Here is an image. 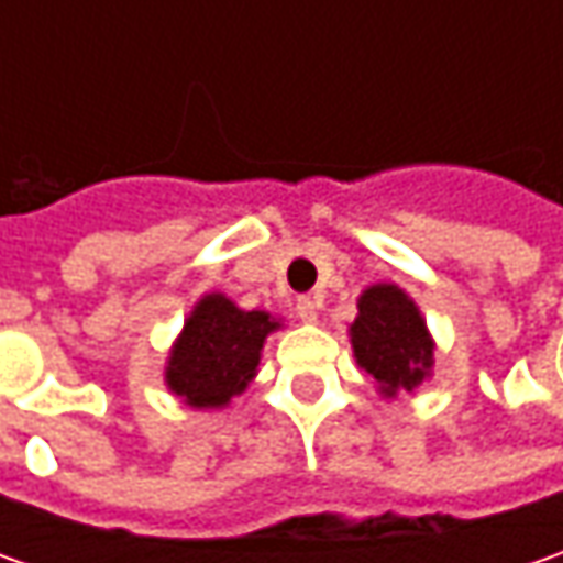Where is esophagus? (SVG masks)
Returning a JSON list of instances; mask_svg holds the SVG:
<instances>
[{"label": "esophagus", "instance_id": "esophagus-1", "mask_svg": "<svg viewBox=\"0 0 563 563\" xmlns=\"http://www.w3.org/2000/svg\"><path fill=\"white\" fill-rule=\"evenodd\" d=\"M294 313H297L300 322H316V319H319V303L310 300V297H300L297 307H294Z\"/></svg>", "mask_w": 563, "mask_h": 563}]
</instances>
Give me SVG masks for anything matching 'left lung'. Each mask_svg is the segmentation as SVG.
<instances>
[{"label": "left lung", "instance_id": "1", "mask_svg": "<svg viewBox=\"0 0 563 563\" xmlns=\"http://www.w3.org/2000/svg\"><path fill=\"white\" fill-rule=\"evenodd\" d=\"M357 310L351 347L360 369L376 378L385 398L417 391L432 373L435 354L420 307L398 285H373L360 294Z\"/></svg>", "mask_w": 563, "mask_h": 563}]
</instances>
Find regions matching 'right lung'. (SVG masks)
Wrapping results in <instances>:
<instances>
[{
	"mask_svg": "<svg viewBox=\"0 0 563 563\" xmlns=\"http://www.w3.org/2000/svg\"><path fill=\"white\" fill-rule=\"evenodd\" d=\"M278 325L266 310H241L225 294H206L172 344L168 391L197 410L225 407L253 382L260 351Z\"/></svg>",
	"mask_w": 563,
	"mask_h": 563,
	"instance_id": "obj_1",
	"label": "right lung"
}]
</instances>
